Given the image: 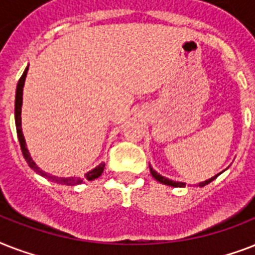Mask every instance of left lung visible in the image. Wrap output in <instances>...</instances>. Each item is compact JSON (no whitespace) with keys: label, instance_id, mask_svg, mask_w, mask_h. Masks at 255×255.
Here are the masks:
<instances>
[{"label":"left lung","instance_id":"1","mask_svg":"<svg viewBox=\"0 0 255 255\" xmlns=\"http://www.w3.org/2000/svg\"><path fill=\"white\" fill-rule=\"evenodd\" d=\"M149 170H151V174H152V177L155 178L156 181H159L161 182V184H164V185H169V186H174V188H182V186H185V182H181V181H173V180H169V178L167 177H164V176H161L160 173H157L153 168L151 167V164H149ZM222 173V172H221ZM221 173H218V174H221ZM218 174H216V176H213L212 178H209V180H206V181H202V182H198L197 186H205L208 185L209 182H212L214 180V178L217 177Z\"/></svg>","mask_w":255,"mask_h":255}]
</instances>
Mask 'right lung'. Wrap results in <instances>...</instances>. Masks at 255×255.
Wrapping results in <instances>:
<instances>
[{"label": "right lung", "mask_w": 255, "mask_h": 255, "mask_svg": "<svg viewBox=\"0 0 255 255\" xmlns=\"http://www.w3.org/2000/svg\"><path fill=\"white\" fill-rule=\"evenodd\" d=\"M27 70H29V66L26 67L23 74H22L21 79L18 81L17 90H15V110H14V118H15V128H17V136L18 140H19V145H21V151L23 153V157L29 164V167L31 169H34L38 174H41L42 177L47 178L50 181L57 182V184H62V185H79L82 182H85L86 180L87 181H91V180H95L103 173L104 170V163H100L99 165H96L94 169H91L90 172L85 174V177H58V176H54V174H50L45 170H42L41 168L38 167L37 164L34 163V160L31 159L30 156V152L26 147V141L25 137H23V133H22V123H21V108H22V95H23V86H25V79L26 75H27Z\"/></svg>", "instance_id": "add662e5"}]
</instances>
